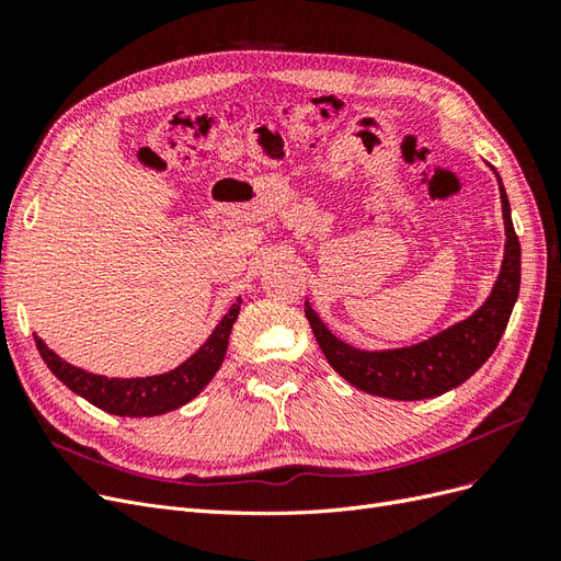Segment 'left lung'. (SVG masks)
Here are the masks:
<instances>
[{
	"instance_id": "1",
	"label": "left lung",
	"mask_w": 561,
	"mask_h": 561,
	"mask_svg": "<svg viewBox=\"0 0 561 561\" xmlns=\"http://www.w3.org/2000/svg\"><path fill=\"white\" fill-rule=\"evenodd\" d=\"M499 190L505 219V254L501 274L489 299L463 322H456L449 330L416 346L371 353L353 348L342 339H336L322 325V320L307 301L304 313L311 322L320 351L348 383L365 390V393L390 400L435 398L470 379L494 353L501 334L507 328V320H511L522 276L519 239L513 227L511 203H507L501 178Z\"/></svg>"
}]
</instances>
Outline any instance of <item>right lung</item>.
I'll return each instance as SVG.
<instances>
[{
  "instance_id": "1",
  "label": "right lung",
  "mask_w": 561,
  "mask_h": 561,
  "mask_svg": "<svg viewBox=\"0 0 561 561\" xmlns=\"http://www.w3.org/2000/svg\"><path fill=\"white\" fill-rule=\"evenodd\" d=\"M239 309L241 299H236L229 313L219 320V325L208 336V342L203 344L190 360L159 377L107 379L100 375H91V371H83L79 367H72L70 363L60 360L39 336H35V342L46 367L83 400H89L91 404L100 407V410L116 416H157L178 410V407L196 398L201 390L208 386V381L215 377V371L225 360L229 334L236 316H239Z\"/></svg>"
}]
</instances>
